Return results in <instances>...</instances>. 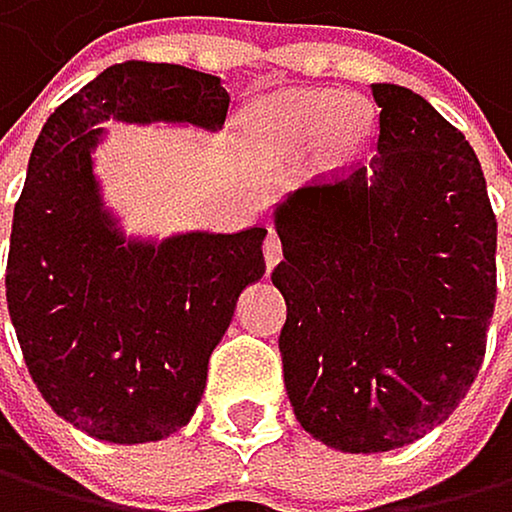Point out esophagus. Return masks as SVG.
<instances>
[{
	"label": "esophagus",
	"instance_id": "obj_1",
	"mask_svg": "<svg viewBox=\"0 0 512 512\" xmlns=\"http://www.w3.org/2000/svg\"><path fill=\"white\" fill-rule=\"evenodd\" d=\"M280 258H283L280 235L270 229V232H267V239H264V261H267V270H270V267H277V264H280Z\"/></svg>",
	"mask_w": 512,
	"mask_h": 512
}]
</instances>
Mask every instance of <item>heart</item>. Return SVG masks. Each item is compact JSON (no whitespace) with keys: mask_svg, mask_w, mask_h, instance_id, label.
<instances>
[{"mask_svg":"<svg viewBox=\"0 0 512 512\" xmlns=\"http://www.w3.org/2000/svg\"><path fill=\"white\" fill-rule=\"evenodd\" d=\"M368 109L343 100L336 90H286L273 94L254 109L261 135L283 150H305L318 141L330 163L352 157L368 135Z\"/></svg>","mask_w":512,"mask_h":512,"instance_id":"1","label":"heart"}]
</instances>
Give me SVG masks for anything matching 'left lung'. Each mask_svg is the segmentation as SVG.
<instances>
[{
  "label": "left lung",
  "mask_w": 512,
  "mask_h": 512,
  "mask_svg": "<svg viewBox=\"0 0 512 512\" xmlns=\"http://www.w3.org/2000/svg\"><path fill=\"white\" fill-rule=\"evenodd\" d=\"M371 97V163L273 213L289 403L346 453L406 447L450 418L497 299V220L463 131L406 87L371 84Z\"/></svg>",
  "instance_id": "8db88e82"
}]
</instances>
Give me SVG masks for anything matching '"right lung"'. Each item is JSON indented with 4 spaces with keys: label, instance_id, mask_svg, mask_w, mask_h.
Returning a JSON list of instances; mask_svg holds the SVG:
<instances>
[{
    "label": "right lung",
    "instance_id": "1",
    "mask_svg": "<svg viewBox=\"0 0 512 512\" xmlns=\"http://www.w3.org/2000/svg\"><path fill=\"white\" fill-rule=\"evenodd\" d=\"M229 94L185 65H109L46 119L15 204L5 299L27 371L56 415L112 444L188 425L239 292L264 277V226L125 242L103 210L106 119L220 128Z\"/></svg>",
    "mask_w": 512,
    "mask_h": 512
}]
</instances>
